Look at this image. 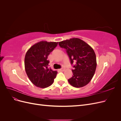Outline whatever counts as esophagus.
I'll return each instance as SVG.
<instances>
[{
    "mask_svg": "<svg viewBox=\"0 0 121 121\" xmlns=\"http://www.w3.org/2000/svg\"><path fill=\"white\" fill-rule=\"evenodd\" d=\"M64 68H61V69H59V70L60 71H64Z\"/></svg>",
    "mask_w": 121,
    "mask_h": 121,
    "instance_id": "34e87169",
    "label": "esophagus"
}]
</instances>
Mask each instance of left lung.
Segmentation results:
<instances>
[{"mask_svg": "<svg viewBox=\"0 0 121 121\" xmlns=\"http://www.w3.org/2000/svg\"><path fill=\"white\" fill-rule=\"evenodd\" d=\"M61 48L65 49L71 64L74 62L73 76L68 82L73 87H82L92 79L96 68V55L93 48L79 38H73L59 42Z\"/></svg>", "mask_w": 121, "mask_h": 121, "instance_id": "obj_1", "label": "left lung"}]
</instances>
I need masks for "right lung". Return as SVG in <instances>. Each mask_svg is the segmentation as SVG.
Here are the masks:
<instances>
[{
    "mask_svg": "<svg viewBox=\"0 0 121 121\" xmlns=\"http://www.w3.org/2000/svg\"><path fill=\"white\" fill-rule=\"evenodd\" d=\"M58 42L42 41L31 46L25 57V68L31 82L36 86L46 88L53 83L57 72L48 68L47 60Z\"/></svg>",
    "mask_w": 121,
    "mask_h": 121,
    "instance_id": "add662e5",
    "label": "right lung"
}]
</instances>
